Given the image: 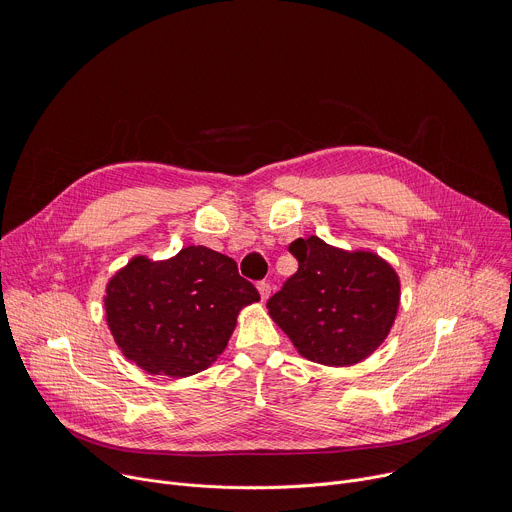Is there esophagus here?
<instances>
[{
    "instance_id": "obj_1",
    "label": "esophagus",
    "mask_w": 512,
    "mask_h": 512,
    "mask_svg": "<svg viewBox=\"0 0 512 512\" xmlns=\"http://www.w3.org/2000/svg\"><path fill=\"white\" fill-rule=\"evenodd\" d=\"M257 290H259V296H261V300L265 302L267 298H269V294H271V286H269V282H259L257 284Z\"/></svg>"
}]
</instances>
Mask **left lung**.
Segmentation results:
<instances>
[{
  "instance_id": "1",
  "label": "left lung",
  "mask_w": 512,
  "mask_h": 512,
  "mask_svg": "<svg viewBox=\"0 0 512 512\" xmlns=\"http://www.w3.org/2000/svg\"><path fill=\"white\" fill-rule=\"evenodd\" d=\"M298 271L267 302L296 351L320 365L349 367L388 337L400 306V277L378 253L347 251L316 235L296 239Z\"/></svg>"
}]
</instances>
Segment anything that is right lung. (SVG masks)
<instances>
[{"mask_svg": "<svg viewBox=\"0 0 512 512\" xmlns=\"http://www.w3.org/2000/svg\"><path fill=\"white\" fill-rule=\"evenodd\" d=\"M259 302L237 261L204 245L153 261L132 257L106 284L114 343L147 374L188 378L226 349L245 306Z\"/></svg>", "mask_w": 512, "mask_h": 512, "instance_id": "add662e5", "label": "right lung"}]
</instances>
